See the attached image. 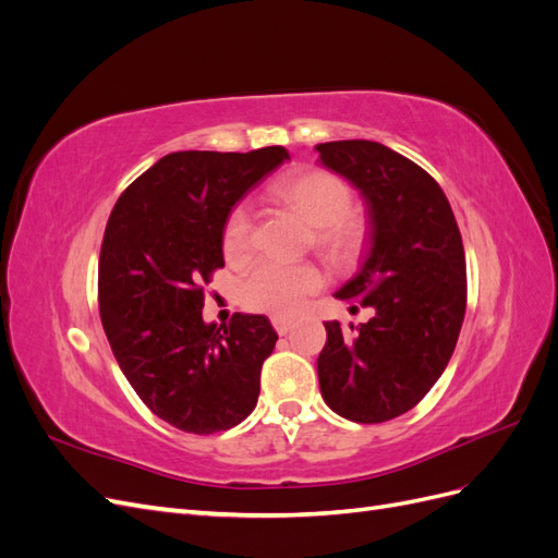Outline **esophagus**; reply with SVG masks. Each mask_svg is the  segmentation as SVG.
<instances>
[{
	"mask_svg": "<svg viewBox=\"0 0 558 558\" xmlns=\"http://www.w3.org/2000/svg\"><path fill=\"white\" fill-rule=\"evenodd\" d=\"M272 326H275V330H277L279 335H286V332H291L293 320H291V318H283V316H275V318H272Z\"/></svg>",
	"mask_w": 558,
	"mask_h": 558,
	"instance_id": "1",
	"label": "esophagus"
}]
</instances>
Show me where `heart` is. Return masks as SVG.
Listing matches in <instances>:
<instances>
[{"label":"heart","instance_id":"b5f03b06","mask_svg":"<svg viewBox=\"0 0 558 558\" xmlns=\"http://www.w3.org/2000/svg\"><path fill=\"white\" fill-rule=\"evenodd\" d=\"M283 205L295 209L312 228V242L337 265H351L365 248L369 226L365 216L351 209L347 181L326 170H300L272 185ZM253 248V218L240 205L223 226V253L230 263H244ZM324 286V275L312 263L263 260L242 281V302L272 316H293L305 300Z\"/></svg>","mask_w":558,"mask_h":558}]
</instances>
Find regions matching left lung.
Segmentation results:
<instances>
[{"label":"left lung","instance_id":"1","mask_svg":"<svg viewBox=\"0 0 558 558\" xmlns=\"http://www.w3.org/2000/svg\"><path fill=\"white\" fill-rule=\"evenodd\" d=\"M318 160L361 191L369 248L335 293L375 314L328 320L318 353L326 404L356 424L410 412L440 379L465 316V253L449 199L412 160L367 140L318 144Z\"/></svg>","mask_w":558,"mask_h":558}]
</instances>
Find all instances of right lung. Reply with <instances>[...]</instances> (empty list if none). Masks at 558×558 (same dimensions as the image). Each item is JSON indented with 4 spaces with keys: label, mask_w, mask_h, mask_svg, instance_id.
<instances>
[{
    "label": "right lung",
    "mask_w": 558,
    "mask_h": 558,
    "mask_svg": "<svg viewBox=\"0 0 558 558\" xmlns=\"http://www.w3.org/2000/svg\"><path fill=\"white\" fill-rule=\"evenodd\" d=\"M283 160V146L179 150L134 179L109 216L97 281L107 340L142 402L179 430H228L258 402L279 337L263 314L205 324L202 286L226 265L228 214Z\"/></svg>",
    "instance_id": "right-lung-1"
}]
</instances>
